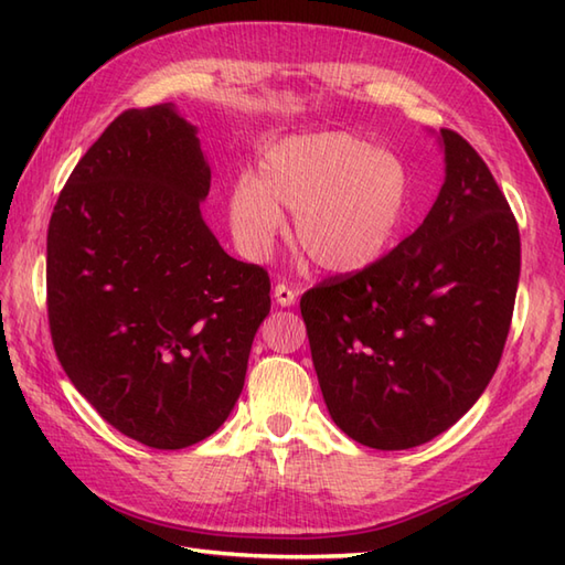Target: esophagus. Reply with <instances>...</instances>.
<instances>
[{"instance_id":"1","label":"esophagus","mask_w":565,"mask_h":565,"mask_svg":"<svg viewBox=\"0 0 565 565\" xmlns=\"http://www.w3.org/2000/svg\"><path fill=\"white\" fill-rule=\"evenodd\" d=\"M296 296H298V294L291 289L289 284H276V286H274V298H276V303L284 306V308L294 306V303H296Z\"/></svg>"}]
</instances>
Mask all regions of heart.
I'll return each mask as SVG.
<instances>
[{
    "label": "heart",
    "mask_w": 565,
    "mask_h": 565,
    "mask_svg": "<svg viewBox=\"0 0 565 565\" xmlns=\"http://www.w3.org/2000/svg\"><path fill=\"white\" fill-rule=\"evenodd\" d=\"M405 162L352 134H316L276 142L259 177L237 179L227 223L237 249L267 257L284 231L279 206L296 211L294 239L320 269L362 271L379 262L411 213Z\"/></svg>",
    "instance_id": "b5f03b06"
}]
</instances>
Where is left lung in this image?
Here are the masks:
<instances>
[{"instance_id": "8db88e82", "label": "left lung", "mask_w": 565, "mask_h": 565, "mask_svg": "<svg viewBox=\"0 0 565 565\" xmlns=\"http://www.w3.org/2000/svg\"><path fill=\"white\" fill-rule=\"evenodd\" d=\"M447 179L423 225L362 271L301 296L328 411L401 451L441 435L493 379L520 281V227L471 142L441 128Z\"/></svg>"}]
</instances>
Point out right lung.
<instances>
[{
  "label": "right lung",
  "mask_w": 565,
  "mask_h": 565,
  "mask_svg": "<svg viewBox=\"0 0 565 565\" xmlns=\"http://www.w3.org/2000/svg\"><path fill=\"white\" fill-rule=\"evenodd\" d=\"M211 170L172 104L118 114L84 152L47 225V326L75 388L152 449L211 437L245 386L269 316L259 264L201 218Z\"/></svg>",
  "instance_id": "add662e5"
}]
</instances>
